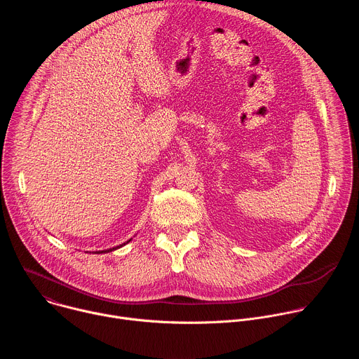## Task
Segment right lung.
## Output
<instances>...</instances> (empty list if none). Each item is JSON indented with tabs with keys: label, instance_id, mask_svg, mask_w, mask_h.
Masks as SVG:
<instances>
[{
	"label": "right lung",
	"instance_id": "right-lung-1",
	"mask_svg": "<svg viewBox=\"0 0 359 359\" xmlns=\"http://www.w3.org/2000/svg\"><path fill=\"white\" fill-rule=\"evenodd\" d=\"M129 241H130V240H129ZM129 241H126V243H129ZM126 243H123V244H126ZM123 244H121V245H118V247H114V248H109V250H102V251H97V252H109V251H114V250H116V248L122 247Z\"/></svg>",
	"mask_w": 359,
	"mask_h": 359
}]
</instances>
